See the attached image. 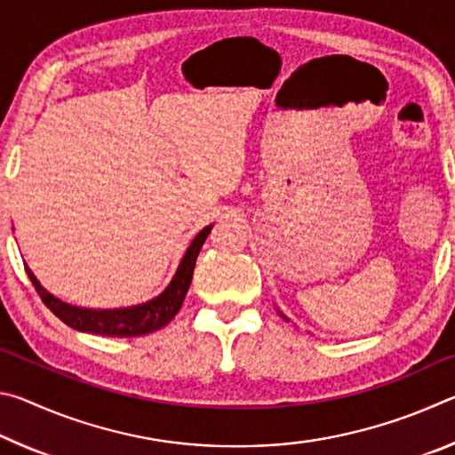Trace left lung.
Listing matches in <instances>:
<instances>
[{
	"label": "left lung",
	"mask_w": 455,
	"mask_h": 455,
	"mask_svg": "<svg viewBox=\"0 0 455 455\" xmlns=\"http://www.w3.org/2000/svg\"><path fill=\"white\" fill-rule=\"evenodd\" d=\"M281 317H283V319H287V317H284V315H283V313H281ZM287 321H289V319H287Z\"/></svg>",
	"instance_id": "8db88e82"
}]
</instances>
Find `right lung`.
Wrapping results in <instances>:
<instances>
[{"label":"right lung","mask_w":455,"mask_h":455,"mask_svg":"<svg viewBox=\"0 0 455 455\" xmlns=\"http://www.w3.org/2000/svg\"><path fill=\"white\" fill-rule=\"evenodd\" d=\"M212 225L204 227L195 236V241L184 252L179 268L172 276V281L168 287L160 292L156 299H152L148 303L124 307V309H82V307L68 305L60 301L45 291L40 281L36 279L34 273L29 271L26 265V271L29 281L34 283L37 295L42 297L44 305L56 315L60 321H64L68 327L76 331H84V333H94V335H106V337H140L154 333V331L163 329L174 319V315L180 311L184 297L190 287L192 273H195L196 257L203 244L209 236Z\"/></svg>","instance_id":"obj_1"}]
</instances>
